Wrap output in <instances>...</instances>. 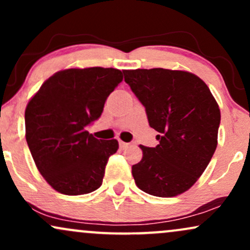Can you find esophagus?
Here are the masks:
<instances>
[{
  "instance_id": "esophagus-1",
  "label": "esophagus",
  "mask_w": 250,
  "mask_h": 250,
  "mask_svg": "<svg viewBox=\"0 0 250 250\" xmlns=\"http://www.w3.org/2000/svg\"><path fill=\"white\" fill-rule=\"evenodd\" d=\"M119 143H120V148H121V149H125L129 146V143L123 142V141H120Z\"/></svg>"
}]
</instances>
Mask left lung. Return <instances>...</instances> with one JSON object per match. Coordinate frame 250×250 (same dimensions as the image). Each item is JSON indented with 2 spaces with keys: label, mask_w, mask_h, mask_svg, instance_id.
Segmentation results:
<instances>
[{
  "label": "left lung",
  "mask_w": 250,
  "mask_h": 250,
  "mask_svg": "<svg viewBox=\"0 0 250 250\" xmlns=\"http://www.w3.org/2000/svg\"><path fill=\"white\" fill-rule=\"evenodd\" d=\"M128 83L146 108L149 125L159 131L155 148L140 146L142 160L131 167L145 193L173 197L199 180L217 146L220 108L200 77L163 68L125 70Z\"/></svg>",
  "instance_id": "8db88e82"
}]
</instances>
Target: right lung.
Instances as JSON below:
<instances>
[{
    "label": "right lung",
    "mask_w": 250,
    "mask_h": 250,
    "mask_svg": "<svg viewBox=\"0 0 250 250\" xmlns=\"http://www.w3.org/2000/svg\"><path fill=\"white\" fill-rule=\"evenodd\" d=\"M123 80L114 68L57 71L28 102L25 140L43 179L59 193L83 195L101 187L116 140H99L87 125L101 116L107 97Z\"/></svg>",
    "instance_id": "right-lung-1"
}]
</instances>
